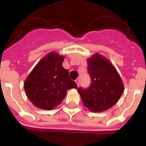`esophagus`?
Masks as SVG:
<instances>
[{
    "label": "esophagus",
    "instance_id": "obj_1",
    "mask_svg": "<svg viewBox=\"0 0 146 146\" xmlns=\"http://www.w3.org/2000/svg\"><path fill=\"white\" fill-rule=\"evenodd\" d=\"M75 82L76 83V84H77V86L80 85V81L79 79H76V80H75Z\"/></svg>",
    "mask_w": 146,
    "mask_h": 146
}]
</instances>
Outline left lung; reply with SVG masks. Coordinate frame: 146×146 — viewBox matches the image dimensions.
<instances>
[{"label": "left lung", "mask_w": 146, "mask_h": 146, "mask_svg": "<svg viewBox=\"0 0 146 146\" xmlns=\"http://www.w3.org/2000/svg\"><path fill=\"white\" fill-rule=\"evenodd\" d=\"M91 85L77 91L86 107L92 112L109 110L118 102L123 92V84L119 73L110 61L100 54L88 59Z\"/></svg>", "instance_id": "obj_1"}]
</instances>
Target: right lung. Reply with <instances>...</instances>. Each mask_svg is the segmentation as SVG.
I'll return each instance as SVG.
<instances>
[{"label": "right lung", "instance_id": "obj_1", "mask_svg": "<svg viewBox=\"0 0 146 146\" xmlns=\"http://www.w3.org/2000/svg\"><path fill=\"white\" fill-rule=\"evenodd\" d=\"M64 57L55 52L47 54L36 64L24 83L27 98L35 106L51 110L59 105L69 89L77 85L69 77L62 64Z\"/></svg>", "mask_w": 146, "mask_h": 146}]
</instances>
